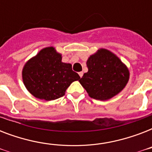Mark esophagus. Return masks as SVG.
Masks as SVG:
<instances>
[{"label":"esophagus","mask_w":152,"mask_h":152,"mask_svg":"<svg viewBox=\"0 0 152 152\" xmlns=\"http://www.w3.org/2000/svg\"><path fill=\"white\" fill-rule=\"evenodd\" d=\"M83 72H79V76H80V77H82V76H83Z\"/></svg>","instance_id":"obj_1"}]
</instances>
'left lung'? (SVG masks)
<instances>
[{
	"label": "left lung",
	"instance_id": "left-lung-1",
	"mask_svg": "<svg viewBox=\"0 0 152 152\" xmlns=\"http://www.w3.org/2000/svg\"><path fill=\"white\" fill-rule=\"evenodd\" d=\"M88 72L80 83L91 98L99 100L111 99L123 90L129 78L127 67L116 55L101 49L87 61Z\"/></svg>",
	"mask_w": 152,
	"mask_h": 152
}]
</instances>
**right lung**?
I'll use <instances>...</instances> for the list:
<instances>
[{"label":"right lung","mask_w":152,"mask_h":152,"mask_svg":"<svg viewBox=\"0 0 152 152\" xmlns=\"http://www.w3.org/2000/svg\"><path fill=\"white\" fill-rule=\"evenodd\" d=\"M25 87L34 97L46 101L62 97L72 82L80 77L71 64L61 61L53 47L42 49L26 63L23 69Z\"/></svg>","instance_id":"1"}]
</instances>
